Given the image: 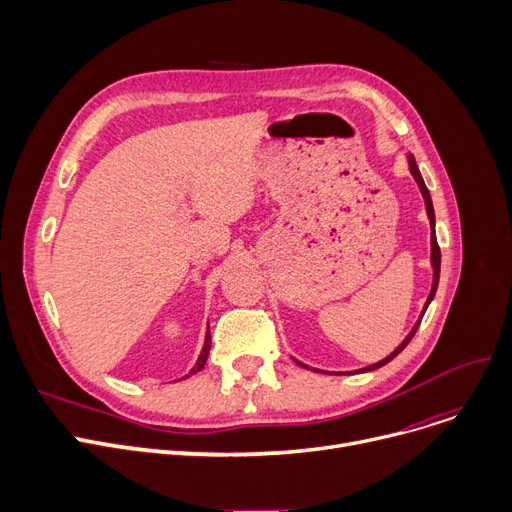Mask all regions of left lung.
<instances>
[{"mask_svg": "<svg viewBox=\"0 0 512 512\" xmlns=\"http://www.w3.org/2000/svg\"><path fill=\"white\" fill-rule=\"evenodd\" d=\"M409 168H411V174L415 176V180H417V184H419V188H421V193H423V199H425V209H427V215H429V226H432V267H434V284H432V292H429V297H427V303H425V309H427V305L432 303V299H434V294H436V288H438V280H440V247H438V240H436V232H434V224H436V218H434V205H432V197H429V191H427V186H425V182H423V178H421V174H419V168H417V164H415V159H413V155H409ZM425 313V311H423ZM421 319H423V315H421ZM421 319L417 321L415 324V328L411 330V334L400 342V346L396 348V351L392 353V355H388L384 361H380V363H375V365H369V367H365V369H361V371H371V369H378V367H382V365H386V363H390L402 348H405L409 342H411V338L415 336V332H417V328H419V324H421ZM301 367H305V369H311V367H307L305 363H301V361H297ZM313 371H319V369H313Z\"/></svg>", "mask_w": 512, "mask_h": 512, "instance_id": "1", "label": "left lung"}]
</instances>
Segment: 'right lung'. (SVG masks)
Masks as SVG:
<instances>
[{"instance_id": "obj_1", "label": "right lung", "mask_w": 512, "mask_h": 512, "mask_svg": "<svg viewBox=\"0 0 512 512\" xmlns=\"http://www.w3.org/2000/svg\"><path fill=\"white\" fill-rule=\"evenodd\" d=\"M209 348H211V334H209V330H207V334H205V346H203V351H201V357H199L197 365L191 369V373H188V375H195L197 371L203 369V365H205V361H207V355H209ZM188 375H186V378H188Z\"/></svg>"}]
</instances>
